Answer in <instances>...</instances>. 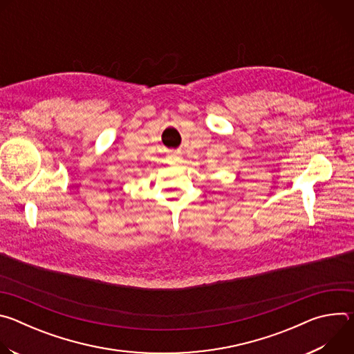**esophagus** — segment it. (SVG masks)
<instances>
[{
  "mask_svg": "<svg viewBox=\"0 0 354 354\" xmlns=\"http://www.w3.org/2000/svg\"><path fill=\"white\" fill-rule=\"evenodd\" d=\"M167 161H168V164H171V165H178V164L182 161V157H180L179 153H169V154L167 156Z\"/></svg>",
  "mask_w": 354,
  "mask_h": 354,
  "instance_id": "34e87169",
  "label": "esophagus"
}]
</instances>
